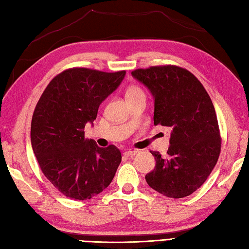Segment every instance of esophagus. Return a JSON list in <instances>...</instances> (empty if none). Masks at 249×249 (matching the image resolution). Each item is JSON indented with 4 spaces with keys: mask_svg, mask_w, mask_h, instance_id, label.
<instances>
[{
    "mask_svg": "<svg viewBox=\"0 0 249 249\" xmlns=\"http://www.w3.org/2000/svg\"><path fill=\"white\" fill-rule=\"evenodd\" d=\"M135 154H138V151H126L124 153V155L125 157H131V156H134Z\"/></svg>",
    "mask_w": 249,
    "mask_h": 249,
    "instance_id": "34e87169",
    "label": "esophagus"
}]
</instances>
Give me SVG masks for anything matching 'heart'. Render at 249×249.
<instances>
[{
    "mask_svg": "<svg viewBox=\"0 0 249 249\" xmlns=\"http://www.w3.org/2000/svg\"><path fill=\"white\" fill-rule=\"evenodd\" d=\"M137 95H144V92L142 89H141L137 84H132L126 90V97H131V96H137Z\"/></svg>",
    "mask_w": 249,
    "mask_h": 249,
    "instance_id": "obj_1",
    "label": "heart"
}]
</instances>
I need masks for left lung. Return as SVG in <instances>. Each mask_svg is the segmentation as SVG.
<instances>
[{"label": "left lung", "mask_w": 249, "mask_h": 249, "mask_svg": "<svg viewBox=\"0 0 249 249\" xmlns=\"http://www.w3.org/2000/svg\"><path fill=\"white\" fill-rule=\"evenodd\" d=\"M132 76L155 98L154 124L171 126L167 156L151 152L156 167L145 177L158 193L182 198L207 180L221 152V137L212 98L193 73L175 65L135 69Z\"/></svg>", "instance_id": "8db88e82"}]
</instances>
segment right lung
Returning a JSON list of instances; mask_svg holds the SVG:
<instances>
[{"label":"right lung","mask_w":249,"mask_h":249,"mask_svg":"<svg viewBox=\"0 0 249 249\" xmlns=\"http://www.w3.org/2000/svg\"><path fill=\"white\" fill-rule=\"evenodd\" d=\"M125 71L73 67L52 79L32 115L31 145L43 175L60 193L86 200L100 194L115 177L121 153L84 138L87 123L123 81Z\"/></svg>","instance_id":"right-lung-1"}]
</instances>
